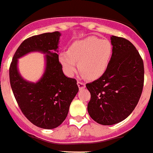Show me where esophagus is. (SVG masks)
<instances>
[{"label":"esophagus","mask_w":153,"mask_h":153,"mask_svg":"<svg viewBox=\"0 0 153 153\" xmlns=\"http://www.w3.org/2000/svg\"><path fill=\"white\" fill-rule=\"evenodd\" d=\"M77 85L79 89H85V87H86V84H85V82H81V81H77Z\"/></svg>","instance_id":"esophagus-1"}]
</instances>
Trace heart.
I'll return each mask as SVG.
<instances>
[{
  "label": "heart",
  "mask_w": 153,
  "mask_h": 153,
  "mask_svg": "<svg viewBox=\"0 0 153 153\" xmlns=\"http://www.w3.org/2000/svg\"><path fill=\"white\" fill-rule=\"evenodd\" d=\"M112 52L113 46L109 40L90 36L73 42L68 51L60 52L58 59L67 76H73L79 67L82 76L95 79L106 71Z\"/></svg>",
  "instance_id": "obj_1"
}]
</instances>
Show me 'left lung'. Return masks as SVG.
Listing matches in <instances>:
<instances>
[{
  "label": "left lung",
  "instance_id": "1",
  "mask_svg": "<svg viewBox=\"0 0 153 153\" xmlns=\"http://www.w3.org/2000/svg\"><path fill=\"white\" fill-rule=\"evenodd\" d=\"M113 52L107 69L100 78L86 85L91 94L87 110L102 125H113L132 113L142 94L143 61L134 45L112 36Z\"/></svg>",
  "mask_w": 153,
  "mask_h": 153
}]
</instances>
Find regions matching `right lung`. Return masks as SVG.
I'll use <instances>...</instances> for the list:
<instances>
[{
	"label": "right lung",
	"instance_id": "obj_1",
	"mask_svg": "<svg viewBox=\"0 0 153 153\" xmlns=\"http://www.w3.org/2000/svg\"><path fill=\"white\" fill-rule=\"evenodd\" d=\"M59 32L32 36L21 43L10 67V82L19 108L34 125L54 129L67 117L71 102L79 91L76 80L67 77L58 59ZM46 54L44 74L36 83L23 79L18 59L30 52Z\"/></svg>",
	"mask_w": 153,
	"mask_h": 153
}]
</instances>
